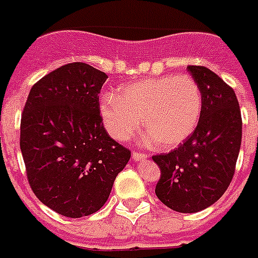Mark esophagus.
<instances>
[{
    "mask_svg": "<svg viewBox=\"0 0 258 258\" xmlns=\"http://www.w3.org/2000/svg\"><path fill=\"white\" fill-rule=\"evenodd\" d=\"M133 159L135 162H144V160H147L148 159V155L142 154V152H134Z\"/></svg>",
    "mask_w": 258,
    "mask_h": 258,
    "instance_id": "1",
    "label": "esophagus"
}]
</instances>
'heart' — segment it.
Listing matches in <instances>:
<instances>
[{
	"mask_svg": "<svg viewBox=\"0 0 258 258\" xmlns=\"http://www.w3.org/2000/svg\"><path fill=\"white\" fill-rule=\"evenodd\" d=\"M203 95L189 77H160L123 86L119 95L106 94L99 104L102 122L114 139L128 140L142 125L150 143L175 148L196 130Z\"/></svg>",
	"mask_w": 258,
	"mask_h": 258,
	"instance_id": "b5f03b06",
	"label": "heart"
}]
</instances>
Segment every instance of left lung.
Here are the masks:
<instances>
[{
	"label": "left lung",
	"mask_w": 258,
	"mask_h": 258,
	"mask_svg": "<svg viewBox=\"0 0 258 258\" xmlns=\"http://www.w3.org/2000/svg\"><path fill=\"white\" fill-rule=\"evenodd\" d=\"M203 95L194 134L169 154L152 156L162 176L155 194L180 213L208 208L228 189L241 147L242 122L237 96L219 75L204 66H188Z\"/></svg>",
	"instance_id": "1"
}]
</instances>
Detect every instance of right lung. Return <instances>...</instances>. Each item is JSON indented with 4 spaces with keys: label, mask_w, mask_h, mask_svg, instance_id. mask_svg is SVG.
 Wrapping results in <instances>:
<instances>
[{
    "label": "right lung",
    "mask_w": 258,
    "mask_h": 258,
    "mask_svg": "<svg viewBox=\"0 0 258 258\" xmlns=\"http://www.w3.org/2000/svg\"><path fill=\"white\" fill-rule=\"evenodd\" d=\"M108 77L73 62L31 87L21 118V152L35 196L62 216H89L107 202L131 158L104 130L99 93Z\"/></svg>",
    "instance_id": "1"
}]
</instances>
